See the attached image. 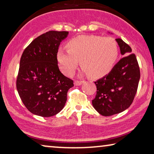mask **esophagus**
Returning <instances> with one entry per match:
<instances>
[{
    "label": "esophagus",
    "instance_id": "1",
    "mask_svg": "<svg viewBox=\"0 0 154 154\" xmlns=\"http://www.w3.org/2000/svg\"><path fill=\"white\" fill-rule=\"evenodd\" d=\"M84 82V81H78V80H76L75 82V86H80L82 84H83Z\"/></svg>",
    "mask_w": 154,
    "mask_h": 154
}]
</instances>
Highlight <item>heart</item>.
I'll return each instance as SVG.
<instances>
[{
	"mask_svg": "<svg viewBox=\"0 0 154 154\" xmlns=\"http://www.w3.org/2000/svg\"><path fill=\"white\" fill-rule=\"evenodd\" d=\"M68 50L59 48L57 61L62 72L72 76L79 61L83 72L93 77H100L109 73L118 57L117 43L111 37L98 35H82L73 38L67 43Z\"/></svg>",
	"mask_w": 154,
	"mask_h": 154,
	"instance_id": "obj_1",
	"label": "heart"
}]
</instances>
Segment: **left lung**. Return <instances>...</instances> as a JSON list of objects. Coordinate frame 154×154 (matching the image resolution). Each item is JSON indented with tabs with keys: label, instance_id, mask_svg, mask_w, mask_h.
<instances>
[{
	"label": "left lung",
	"instance_id": "8db88e82",
	"mask_svg": "<svg viewBox=\"0 0 154 154\" xmlns=\"http://www.w3.org/2000/svg\"><path fill=\"white\" fill-rule=\"evenodd\" d=\"M123 57L109 74L95 82L97 94L93 107L104 116L120 113L128 109L136 96L140 71L136 54L121 38H116Z\"/></svg>",
	"mask_w": 154,
	"mask_h": 154
}]
</instances>
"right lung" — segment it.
<instances>
[{
	"label": "right lung",
	"mask_w": 154,
	"mask_h": 154,
	"mask_svg": "<svg viewBox=\"0 0 154 154\" xmlns=\"http://www.w3.org/2000/svg\"><path fill=\"white\" fill-rule=\"evenodd\" d=\"M68 32L49 31L30 43L23 52L17 79L20 99L29 112L51 117L63 109L73 81L60 72L57 52Z\"/></svg>",
	"instance_id": "1"
}]
</instances>
